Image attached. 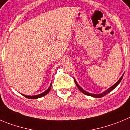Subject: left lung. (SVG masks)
<instances>
[{"label":"left lung","instance_id":"8db88e82","mask_svg":"<svg viewBox=\"0 0 130 130\" xmlns=\"http://www.w3.org/2000/svg\"><path fill=\"white\" fill-rule=\"evenodd\" d=\"M123 76H124V74H123V76H122L120 78H119V80L118 81H117V82H116V84H115L114 85H113V86H112V87H110L109 89H107V91H105V92H102V93H101V94H91V93H89V92H86V91H84V90L82 88V87H80V86H79L78 84H77V82H76V80H75V84H76V86H77V87H78V88L79 89V90H80V91H81V92H82L83 94H84L87 95V96H92V97H95V98H101V97H103V96H105L106 94H108V93H109L110 92H111V91H112V90H113V89H114V88H115V87H116V86H117V85H118L119 84V83H120V82L121 81V80H122V78H123Z\"/></svg>","mask_w":130,"mask_h":130}]
</instances>
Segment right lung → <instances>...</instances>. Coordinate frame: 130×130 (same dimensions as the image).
Segmentation results:
<instances>
[{"label": "right lung", "mask_w": 130, "mask_h": 130, "mask_svg": "<svg viewBox=\"0 0 130 130\" xmlns=\"http://www.w3.org/2000/svg\"><path fill=\"white\" fill-rule=\"evenodd\" d=\"M51 87H52V84H50V87H48V89L46 91H44V92H43V93L40 94H38V95H36V96H26V95H23V96H25V98H29V99H37V98H41V97H43V96H45V95L47 94L49 92V91H50V89H51Z\"/></svg>", "instance_id": "add662e5"}]
</instances>
